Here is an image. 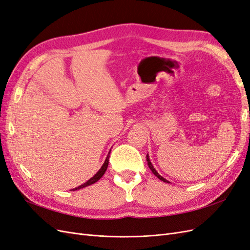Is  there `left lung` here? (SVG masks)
Here are the masks:
<instances>
[{"instance_id": "8db88e82", "label": "left lung", "mask_w": 250, "mask_h": 250, "mask_svg": "<svg viewBox=\"0 0 250 250\" xmlns=\"http://www.w3.org/2000/svg\"><path fill=\"white\" fill-rule=\"evenodd\" d=\"M146 158H147L148 167L150 168V170H151V171H152V173L154 174V175H155V176H156L157 178H160L161 180H163V181H164V183H168V184H170V181H169V180H167V179H166V178H164L163 176H161V175H160V174H158V172H157V171H156V170L154 169V167H153V165H152V163H151V162H150V158H149V155H148V154L146 155Z\"/></svg>"}]
</instances>
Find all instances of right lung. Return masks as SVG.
I'll list each match as a JSON object with an SVG mask.
<instances>
[{"label":"right lung","instance_id":"add662e5","mask_svg":"<svg viewBox=\"0 0 250 250\" xmlns=\"http://www.w3.org/2000/svg\"><path fill=\"white\" fill-rule=\"evenodd\" d=\"M110 151H111V149L109 150V152H108V154H107V156H106V158H105V162H104V164L102 165V167L100 168V170L98 171L95 175L90 178V179H88L86 183H84L83 185H81V186H79V187H77V188H73V191H76V190H80V188H85V187H88V186H90V185H93V184H95V183H97L98 180H99L103 175H104V173H105V171L107 170V167H108V162H109V154H110Z\"/></svg>","mask_w":250,"mask_h":250}]
</instances>
